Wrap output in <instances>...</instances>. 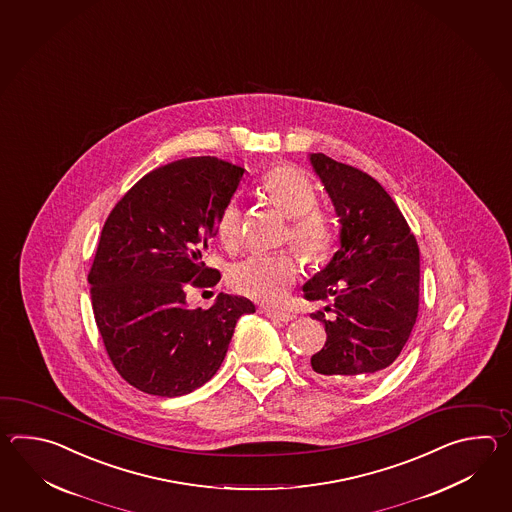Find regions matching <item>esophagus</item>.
<instances>
[{"label": "esophagus", "mask_w": 512, "mask_h": 512, "mask_svg": "<svg viewBox=\"0 0 512 512\" xmlns=\"http://www.w3.org/2000/svg\"><path fill=\"white\" fill-rule=\"evenodd\" d=\"M263 313L272 318V320H280V322H291L296 318L294 313H289V311H280V309H263Z\"/></svg>", "instance_id": "esophagus-1"}]
</instances>
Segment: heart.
Instances as JSON below:
<instances>
[{
    "label": "heart",
    "instance_id": "b5f03b06",
    "mask_svg": "<svg viewBox=\"0 0 512 512\" xmlns=\"http://www.w3.org/2000/svg\"><path fill=\"white\" fill-rule=\"evenodd\" d=\"M261 192L274 207L291 218L287 240L305 260L326 258L333 243V221L322 208L316 207L318 196L313 181L289 166H274L261 177ZM243 216L236 201H229L219 212L218 238L227 249H236L241 241ZM300 276V261L293 251L254 254L236 263L229 272L230 287L260 304L280 305L287 300Z\"/></svg>",
    "mask_w": 512,
    "mask_h": 512
}]
</instances>
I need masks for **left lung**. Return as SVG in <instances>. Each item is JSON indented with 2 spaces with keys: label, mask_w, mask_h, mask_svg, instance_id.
Masks as SVG:
<instances>
[{
  "label": "left lung",
  "mask_w": 512,
  "mask_h": 512,
  "mask_svg": "<svg viewBox=\"0 0 512 512\" xmlns=\"http://www.w3.org/2000/svg\"><path fill=\"white\" fill-rule=\"evenodd\" d=\"M311 164L342 225L340 249L304 285L305 300L333 302L311 315L327 333L311 366L333 381L371 377L401 355L414 329L419 247L403 212L371 175L324 153H313Z\"/></svg>",
  "instance_id": "8db88e82"
}]
</instances>
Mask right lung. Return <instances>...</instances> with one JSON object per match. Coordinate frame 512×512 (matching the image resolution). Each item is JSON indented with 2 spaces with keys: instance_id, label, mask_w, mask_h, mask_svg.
Returning <instances> with one entry per match:
<instances>
[{
  "instance_id": "1",
  "label": "right lung",
  "mask_w": 512,
  "mask_h": 512,
  "mask_svg": "<svg viewBox=\"0 0 512 512\" xmlns=\"http://www.w3.org/2000/svg\"><path fill=\"white\" fill-rule=\"evenodd\" d=\"M243 172L218 157L174 161L144 175L109 212L87 282L109 360L141 392L179 397L203 386L238 318L256 311L232 294L210 309L186 305L190 287L221 278L203 258Z\"/></svg>"
}]
</instances>
